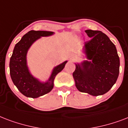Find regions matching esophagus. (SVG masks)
I'll use <instances>...</instances> for the list:
<instances>
[{"instance_id": "esophagus-1", "label": "esophagus", "mask_w": 128, "mask_h": 128, "mask_svg": "<svg viewBox=\"0 0 128 128\" xmlns=\"http://www.w3.org/2000/svg\"><path fill=\"white\" fill-rule=\"evenodd\" d=\"M75 59H76V56H75V55H71V56H70V60H71V61H74Z\"/></svg>"}]
</instances>
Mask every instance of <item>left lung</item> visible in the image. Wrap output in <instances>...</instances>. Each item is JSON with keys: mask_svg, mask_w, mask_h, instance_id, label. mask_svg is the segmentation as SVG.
I'll use <instances>...</instances> for the list:
<instances>
[{"mask_svg": "<svg viewBox=\"0 0 128 128\" xmlns=\"http://www.w3.org/2000/svg\"><path fill=\"white\" fill-rule=\"evenodd\" d=\"M85 31L92 38L84 44V51L90 61L75 64L73 76L80 92L101 96L116 84L120 72V58L115 44L106 34L100 30Z\"/></svg>", "mask_w": 128, "mask_h": 128, "instance_id": "8db88e82", "label": "left lung"}]
</instances>
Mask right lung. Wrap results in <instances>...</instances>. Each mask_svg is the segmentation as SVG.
Returning <instances> with one entry per match:
<instances>
[{"label":"right lung","mask_w":128,"mask_h":128,"mask_svg":"<svg viewBox=\"0 0 128 128\" xmlns=\"http://www.w3.org/2000/svg\"><path fill=\"white\" fill-rule=\"evenodd\" d=\"M54 32L44 30H30L24 35L14 48L10 59V75L13 84L19 92L28 98H36L48 94L53 88L55 76L65 67L67 61L53 69L48 80L39 82L28 71L26 65V53L33 42L41 36L52 35Z\"/></svg>","instance_id":"add662e5"}]
</instances>
